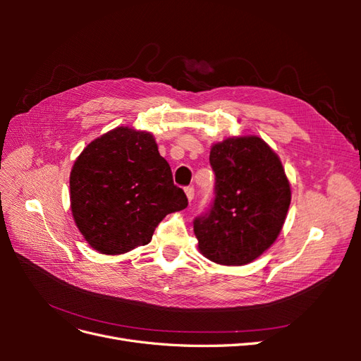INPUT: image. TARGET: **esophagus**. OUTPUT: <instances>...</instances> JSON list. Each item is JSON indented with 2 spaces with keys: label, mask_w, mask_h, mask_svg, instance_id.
<instances>
[{
  "label": "esophagus",
  "mask_w": 361,
  "mask_h": 361,
  "mask_svg": "<svg viewBox=\"0 0 361 361\" xmlns=\"http://www.w3.org/2000/svg\"><path fill=\"white\" fill-rule=\"evenodd\" d=\"M185 194H187L188 202H192V200H194V188H192V187H187V188H185Z\"/></svg>",
  "instance_id": "obj_1"
}]
</instances>
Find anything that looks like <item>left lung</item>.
I'll list each match as a JSON object with an SVG mask.
<instances>
[{
  "instance_id": "8db88e82",
  "label": "left lung",
  "mask_w": 361,
  "mask_h": 361,
  "mask_svg": "<svg viewBox=\"0 0 361 361\" xmlns=\"http://www.w3.org/2000/svg\"><path fill=\"white\" fill-rule=\"evenodd\" d=\"M215 200L194 220L199 251L218 265L241 267L276 243L290 204L279 155L257 135L228 137L211 147Z\"/></svg>"
}]
</instances>
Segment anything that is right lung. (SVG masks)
<instances>
[{"instance_id":"right-lung-1","label":"right lung","mask_w":361,"mask_h":361,"mask_svg":"<svg viewBox=\"0 0 361 361\" xmlns=\"http://www.w3.org/2000/svg\"><path fill=\"white\" fill-rule=\"evenodd\" d=\"M73 221L92 248L117 256L150 243L167 214L188 206L147 130L117 126L85 146L71 171Z\"/></svg>"}]
</instances>
